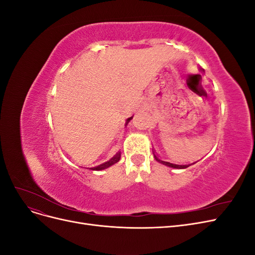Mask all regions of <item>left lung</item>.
<instances>
[{
    "label": "left lung",
    "mask_w": 255,
    "mask_h": 255,
    "mask_svg": "<svg viewBox=\"0 0 255 255\" xmlns=\"http://www.w3.org/2000/svg\"><path fill=\"white\" fill-rule=\"evenodd\" d=\"M153 154H154V158H155L157 161H159V163L164 164V165H166V166H168V167H172V168H176V169H185V168L189 167L190 165L195 164V163H192V164L186 165V164H175V163H169V161H165V160L161 159V158L157 155V154H155L154 152H153Z\"/></svg>",
    "instance_id": "left-lung-1"
}]
</instances>
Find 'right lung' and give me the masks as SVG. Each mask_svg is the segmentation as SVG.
<instances>
[{
    "mask_svg": "<svg viewBox=\"0 0 255 255\" xmlns=\"http://www.w3.org/2000/svg\"><path fill=\"white\" fill-rule=\"evenodd\" d=\"M132 118H133V117L128 118V119L127 120V123H128V121H129L130 119H132ZM120 157H121V153L118 152V153L116 154V155H115L113 158H111L109 161H105V163H103V164H101V165L91 167L90 169H91V170H103V169L109 168L110 166H112V165H114V164H116V163H118V161L120 160Z\"/></svg>",
    "mask_w": 255,
    "mask_h": 255,
    "instance_id": "right-lung-1",
    "label": "right lung"
}]
</instances>
